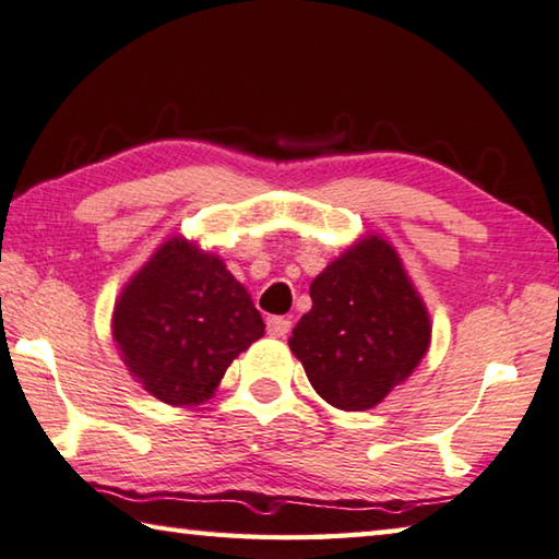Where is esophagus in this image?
Listing matches in <instances>:
<instances>
[{
    "label": "esophagus",
    "mask_w": 559,
    "mask_h": 559,
    "mask_svg": "<svg viewBox=\"0 0 559 559\" xmlns=\"http://www.w3.org/2000/svg\"><path fill=\"white\" fill-rule=\"evenodd\" d=\"M289 330H292V322L287 317H270L267 320V332L272 337H287Z\"/></svg>",
    "instance_id": "esophagus-1"
}]
</instances>
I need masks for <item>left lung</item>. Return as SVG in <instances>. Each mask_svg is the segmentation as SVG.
Segmentation results:
<instances>
[{
	"label": "left lung",
	"mask_w": 559,
	"mask_h": 559,
	"mask_svg": "<svg viewBox=\"0 0 559 559\" xmlns=\"http://www.w3.org/2000/svg\"><path fill=\"white\" fill-rule=\"evenodd\" d=\"M312 309L289 349L314 392L345 412L372 409L415 372L429 347V314L397 252L369 235L317 274Z\"/></svg>",
	"instance_id": "left-lung-1"
}]
</instances>
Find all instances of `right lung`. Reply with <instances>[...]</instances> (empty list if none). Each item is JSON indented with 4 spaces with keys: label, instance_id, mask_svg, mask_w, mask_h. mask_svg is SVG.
<instances>
[{
    "label": "right lung",
    "instance_id": "add662e5",
    "mask_svg": "<svg viewBox=\"0 0 559 559\" xmlns=\"http://www.w3.org/2000/svg\"><path fill=\"white\" fill-rule=\"evenodd\" d=\"M262 334V314L225 262L182 237L127 282L111 317L132 377L175 407L212 397L231 359Z\"/></svg>",
    "mask_w": 559,
    "mask_h": 559
}]
</instances>
